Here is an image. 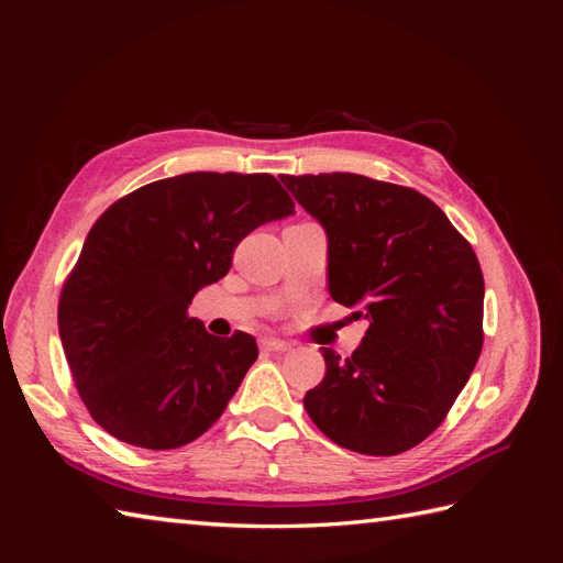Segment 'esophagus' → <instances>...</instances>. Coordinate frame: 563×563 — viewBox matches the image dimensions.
<instances>
[{
  "label": "esophagus",
  "mask_w": 563,
  "mask_h": 563,
  "mask_svg": "<svg viewBox=\"0 0 563 563\" xmlns=\"http://www.w3.org/2000/svg\"><path fill=\"white\" fill-rule=\"evenodd\" d=\"M258 345H261V350H267V352H286V350H291V345H288L286 340L269 338V335H263L258 340Z\"/></svg>",
  "instance_id": "1"
}]
</instances>
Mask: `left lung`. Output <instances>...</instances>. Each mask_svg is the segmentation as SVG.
I'll return each instance as SVG.
<instances>
[{
	"instance_id": "8db88e82",
	"label": "left lung",
	"mask_w": 563,
	"mask_h": 563,
	"mask_svg": "<svg viewBox=\"0 0 563 563\" xmlns=\"http://www.w3.org/2000/svg\"><path fill=\"white\" fill-rule=\"evenodd\" d=\"M329 236V294L366 317L347 360L321 347L327 376L305 411L338 446L397 455L428 439L484 345V275L446 213L411 187L356 174L282 176Z\"/></svg>"
}]
</instances>
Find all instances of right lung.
<instances>
[{
    "label": "right lung",
    "mask_w": 563,
    "mask_h": 563,
    "mask_svg": "<svg viewBox=\"0 0 563 563\" xmlns=\"http://www.w3.org/2000/svg\"><path fill=\"white\" fill-rule=\"evenodd\" d=\"M294 199L269 174L155 180L100 216L58 300V333L91 418L131 446L190 444L223 416L258 360L255 338L187 314L225 277L234 246Z\"/></svg>",
    "instance_id": "obj_1"
}]
</instances>
